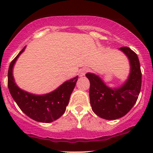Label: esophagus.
<instances>
[{
	"label": "esophagus",
	"instance_id": "34e87169",
	"mask_svg": "<svg viewBox=\"0 0 153 153\" xmlns=\"http://www.w3.org/2000/svg\"><path fill=\"white\" fill-rule=\"evenodd\" d=\"M88 72H89V69L87 68H82V69L80 70V71H79V75H80V76H83V75H85Z\"/></svg>",
	"mask_w": 153,
	"mask_h": 153
}]
</instances>
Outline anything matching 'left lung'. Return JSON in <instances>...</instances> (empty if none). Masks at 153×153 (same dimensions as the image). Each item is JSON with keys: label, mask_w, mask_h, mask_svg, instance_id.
<instances>
[{"label": "left lung", "mask_w": 153, "mask_h": 153, "mask_svg": "<svg viewBox=\"0 0 153 153\" xmlns=\"http://www.w3.org/2000/svg\"><path fill=\"white\" fill-rule=\"evenodd\" d=\"M127 56L130 62V74L121 87L111 88L106 86L99 76L87 73L90 81V102L93 111L101 118L114 120L124 117L136 103L142 85V73L140 61L129 47L119 49Z\"/></svg>", "instance_id": "8db88e82"}]
</instances>
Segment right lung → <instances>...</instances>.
<instances>
[{
	"label": "right lung",
	"instance_id": "right-lung-1",
	"mask_svg": "<svg viewBox=\"0 0 153 153\" xmlns=\"http://www.w3.org/2000/svg\"><path fill=\"white\" fill-rule=\"evenodd\" d=\"M25 48L24 47L11 61L8 68V87L10 94L21 110L31 119L39 122H52L59 119L65 111L78 76L67 80L56 90L45 95L31 94L22 90L14 81L13 68Z\"/></svg>",
	"mask_w": 153,
	"mask_h": 153
}]
</instances>
